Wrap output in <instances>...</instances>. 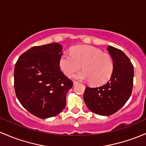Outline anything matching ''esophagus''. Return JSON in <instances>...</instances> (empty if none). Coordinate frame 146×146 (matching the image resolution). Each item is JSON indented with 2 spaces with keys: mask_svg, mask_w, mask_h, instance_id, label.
<instances>
[{
  "mask_svg": "<svg viewBox=\"0 0 146 146\" xmlns=\"http://www.w3.org/2000/svg\"><path fill=\"white\" fill-rule=\"evenodd\" d=\"M78 84L77 82H75V81H74V82H73V85H74V86L76 85V84Z\"/></svg>",
  "mask_w": 146,
  "mask_h": 146,
  "instance_id": "esophagus-1",
  "label": "esophagus"
}]
</instances>
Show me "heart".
Listing matches in <instances>:
<instances>
[{
	"instance_id": "1",
	"label": "heart",
	"mask_w": 146,
	"mask_h": 146,
	"mask_svg": "<svg viewBox=\"0 0 146 146\" xmlns=\"http://www.w3.org/2000/svg\"><path fill=\"white\" fill-rule=\"evenodd\" d=\"M59 66L67 76H71L82 66L84 71L74 75V78L100 85L110 79L114 70L112 58L108 54L92 46H79L72 49L70 55L64 53L60 57Z\"/></svg>"
}]
</instances>
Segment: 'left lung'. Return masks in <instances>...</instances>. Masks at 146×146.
Segmentation results:
<instances>
[{"instance_id": "1", "label": "left lung", "mask_w": 146, "mask_h": 146, "mask_svg": "<svg viewBox=\"0 0 146 146\" xmlns=\"http://www.w3.org/2000/svg\"><path fill=\"white\" fill-rule=\"evenodd\" d=\"M108 50L114 62L110 79L103 86L86 87L84 100L87 108L103 116H109L124 106L133 88L134 72L131 60L123 51L108 46Z\"/></svg>"}]
</instances>
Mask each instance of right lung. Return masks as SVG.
<instances>
[{"instance_id": "obj_1", "label": "right lung", "mask_w": 146, "mask_h": 146, "mask_svg": "<svg viewBox=\"0 0 146 146\" xmlns=\"http://www.w3.org/2000/svg\"><path fill=\"white\" fill-rule=\"evenodd\" d=\"M62 46L58 43L34 46L24 52L15 66V91L19 103L41 119L55 116L66 106L73 83L60 71Z\"/></svg>"}]
</instances>
